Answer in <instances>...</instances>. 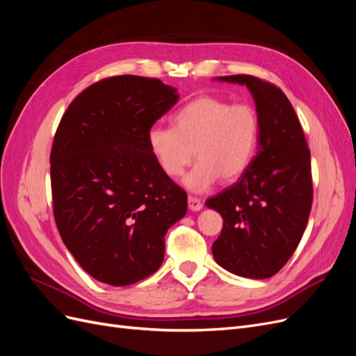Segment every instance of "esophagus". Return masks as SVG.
Segmentation results:
<instances>
[{
  "instance_id": "obj_1",
  "label": "esophagus",
  "mask_w": 356,
  "mask_h": 356,
  "mask_svg": "<svg viewBox=\"0 0 356 356\" xmlns=\"http://www.w3.org/2000/svg\"><path fill=\"white\" fill-rule=\"evenodd\" d=\"M203 208V203L200 202V199L195 197V196H188V209L190 211H200Z\"/></svg>"
}]
</instances>
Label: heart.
<instances>
[{
    "mask_svg": "<svg viewBox=\"0 0 356 356\" xmlns=\"http://www.w3.org/2000/svg\"><path fill=\"white\" fill-rule=\"evenodd\" d=\"M172 123L149 129L148 145L169 178L182 175L196 153L197 165L186 178L191 191L208 190L218 178L238 179L255 157L260 120L250 104L199 96L179 108Z\"/></svg>",
    "mask_w": 356,
    "mask_h": 356,
    "instance_id": "heart-1",
    "label": "heart"
}]
</instances>
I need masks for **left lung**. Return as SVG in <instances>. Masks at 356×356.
Masks as SVG:
<instances>
[{"instance_id":"1","label":"left lung","mask_w":356,"mask_h":356,"mask_svg":"<svg viewBox=\"0 0 356 356\" xmlns=\"http://www.w3.org/2000/svg\"><path fill=\"white\" fill-rule=\"evenodd\" d=\"M254 96L260 138L254 160L236 184L207 200L221 213L222 230L212 254L242 277L276 275L297 250L314 200L310 149L285 93L254 75H227Z\"/></svg>"}]
</instances>
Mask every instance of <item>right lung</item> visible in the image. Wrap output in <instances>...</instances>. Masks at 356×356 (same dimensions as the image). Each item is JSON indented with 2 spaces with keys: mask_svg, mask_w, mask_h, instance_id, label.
<instances>
[{
  "mask_svg": "<svg viewBox=\"0 0 356 356\" xmlns=\"http://www.w3.org/2000/svg\"><path fill=\"white\" fill-rule=\"evenodd\" d=\"M179 99L157 79L117 75L75 98L53 138L50 179L60 238L96 281L126 286L163 263L187 193L160 170L148 132Z\"/></svg>",
  "mask_w": 356,
  "mask_h": 356,
  "instance_id": "1",
  "label": "right lung"
}]
</instances>
